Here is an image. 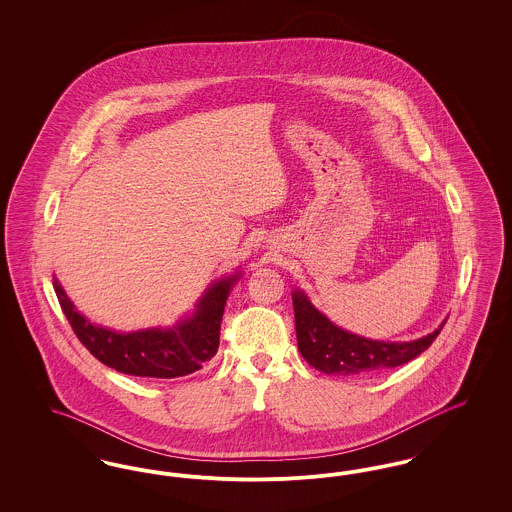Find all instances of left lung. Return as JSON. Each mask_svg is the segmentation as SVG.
<instances>
[{"mask_svg":"<svg viewBox=\"0 0 512 512\" xmlns=\"http://www.w3.org/2000/svg\"><path fill=\"white\" fill-rule=\"evenodd\" d=\"M292 299L299 353L313 368L336 376L372 374L405 365L432 345L445 324L443 320L432 334L418 340H370L334 324L309 301L307 293L293 290Z\"/></svg>","mask_w":512,"mask_h":512,"instance_id":"left-lung-1","label":"left lung"}]
</instances>
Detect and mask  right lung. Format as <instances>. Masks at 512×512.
I'll return each mask as SVG.
<instances>
[{
  "label": "right lung",
  "mask_w": 512,
  "mask_h": 512,
  "mask_svg": "<svg viewBox=\"0 0 512 512\" xmlns=\"http://www.w3.org/2000/svg\"><path fill=\"white\" fill-rule=\"evenodd\" d=\"M240 276V270H236L215 280L197 299L194 313L171 326L134 332H117L84 317L55 276L53 288L76 338L103 365L128 376L180 378L203 368L215 357L226 299Z\"/></svg>",
  "instance_id": "add662e5"
}]
</instances>
